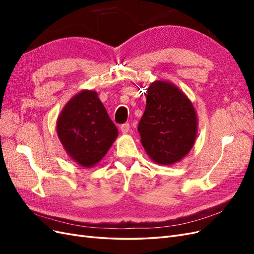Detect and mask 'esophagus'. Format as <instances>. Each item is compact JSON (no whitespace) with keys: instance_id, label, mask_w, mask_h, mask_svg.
<instances>
[{"instance_id":"34e87169","label":"esophagus","mask_w":254,"mask_h":254,"mask_svg":"<svg viewBox=\"0 0 254 254\" xmlns=\"http://www.w3.org/2000/svg\"><path fill=\"white\" fill-rule=\"evenodd\" d=\"M121 130H122L123 133H127V132L129 131V130H130L129 123H125V124H123V125L121 126Z\"/></svg>"}]
</instances>
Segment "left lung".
<instances>
[{"label":"left lung","instance_id":"obj_1","mask_svg":"<svg viewBox=\"0 0 254 254\" xmlns=\"http://www.w3.org/2000/svg\"><path fill=\"white\" fill-rule=\"evenodd\" d=\"M145 96L146 108L137 126L143 147L158 164L178 162L196 139L197 115L193 105L174 84L160 80L151 83Z\"/></svg>","mask_w":254,"mask_h":254}]
</instances>
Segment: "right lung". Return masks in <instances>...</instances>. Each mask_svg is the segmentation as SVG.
I'll list each match as a JSON object with an SVG mask.
<instances>
[{
    "mask_svg": "<svg viewBox=\"0 0 254 254\" xmlns=\"http://www.w3.org/2000/svg\"><path fill=\"white\" fill-rule=\"evenodd\" d=\"M118 133L94 91L75 95L57 121V134L64 149L84 167L93 166L104 158Z\"/></svg>",
    "mask_w": 254,
    "mask_h": 254,
    "instance_id": "1",
    "label": "right lung"
}]
</instances>
